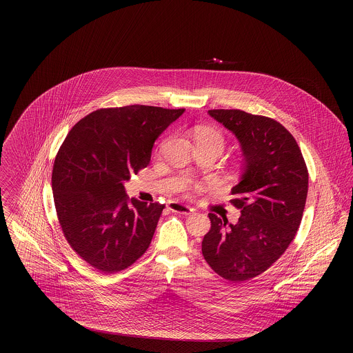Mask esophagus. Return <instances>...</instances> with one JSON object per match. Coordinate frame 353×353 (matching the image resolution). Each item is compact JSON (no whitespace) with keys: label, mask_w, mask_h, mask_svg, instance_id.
I'll use <instances>...</instances> for the list:
<instances>
[{"label":"esophagus","mask_w":353,"mask_h":353,"mask_svg":"<svg viewBox=\"0 0 353 353\" xmlns=\"http://www.w3.org/2000/svg\"><path fill=\"white\" fill-rule=\"evenodd\" d=\"M169 209L174 213H180V214H185V216H189L194 212L193 208L184 205V203H180V202H169Z\"/></svg>","instance_id":"34e87169"}]
</instances>
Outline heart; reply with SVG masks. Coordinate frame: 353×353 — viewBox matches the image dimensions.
<instances>
[{"instance_id": "1", "label": "heart", "mask_w": 353, "mask_h": 353, "mask_svg": "<svg viewBox=\"0 0 353 353\" xmlns=\"http://www.w3.org/2000/svg\"><path fill=\"white\" fill-rule=\"evenodd\" d=\"M193 137L196 144H213L216 147H219L222 151L223 144H225V139L223 134L219 132V130L212 128V127H196L193 130Z\"/></svg>"}]
</instances>
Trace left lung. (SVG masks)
<instances>
[{"label":"left lung","mask_w":353,"mask_h":353,"mask_svg":"<svg viewBox=\"0 0 353 353\" xmlns=\"http://www.w3.org/2000/svg\"><path fill=\"white\" fill-rule=\"evenodd\" d=\"M208 114L232 131L243 172L232 189L241 217L233 225L209 213L202 255L219 276L243 282L276 262L295 238L308 192V170L294 136L274 119L241 110Z\"/></svg>","instance_id":"obj_1"}]
</instances>
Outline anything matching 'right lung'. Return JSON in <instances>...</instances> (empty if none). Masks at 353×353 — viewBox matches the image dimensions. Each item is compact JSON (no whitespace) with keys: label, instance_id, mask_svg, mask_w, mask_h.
<instances>
[{"label":"right lung","instance_id":"1","mask_svg":"<svg viewBox=\"0 0 353 353\" xmlns=\"http://www.w3.org/2000/svg\"><path fill=\"white\" fill-rule=\"evenodd\" d=\"M184 108H101L79 120L57 153L51 185L70 246L94 269L114 274L150 248L165 205L128 199L124 183L151 161L152 147Z\"/></svg>","mask_w":353,"mask_h":353}]
</instances>
